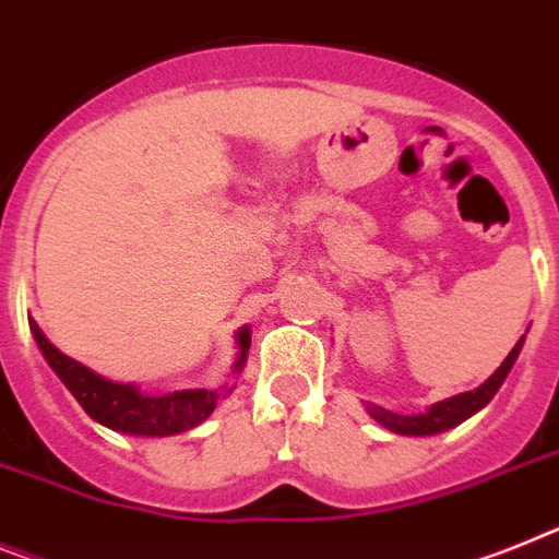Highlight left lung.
Returning <instances> with one entry per match:
<instances>
[{
	"label": "left lung",
	"mask_w": 559,
	"mask_h": 559,
	"mask_svg": "<svg viewBox=\"0 0 559 559\" xmlns=\"http://www.w3.org/2000/svg\"><path fill=\"white\" fill-rule=\"evenodd\" d=\"M523 338L520 336L518 345L512 347L503 365L495 370L489 379L480 384L478 390H469V393H461V395H452L447 402H438L427 409V413H418V416H399V413H390L384 407H376L370 404L367 413L381 424V427H388L390 432H399V436H436V432H443V429H452L457 427L461 421H466L469 416H475L478 409H484L486 404L492 402L495 393L500 390V384L507 381L509 370H512L514 359L520 356V347H523Z\"/></svg>",
	"instance_id": "8db88e82"
}]
</instances>
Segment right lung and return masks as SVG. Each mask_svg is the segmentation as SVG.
Returning a JSON list of instances; mask_svg holds the SVG:
<instances>
[{"label":"right lung","instance_id":"1","mask_svg":"<svg viewBox=\"0 0 559 559\" xmlns=\"http://www.w3.org/2000/svg\"><path fill=\"white\" fill-rule=\"evenodd\" d=\"M31 333L47 365L52 367V373L59 376L61 384L75 395V402L84 407V413L93 421L116 429V432L146 438L178 436V432H186V429L206 421L223 399V390H178V393L166 395L141 393L135 384L109 381L81 361L70 359L41 333L36 319H31ZM237 345H240V356L234 361V370H242L248 359V347H251L248 328L237 331Z\"/></svg>","mask_w":559,"mask_h":559}]
</instances>
